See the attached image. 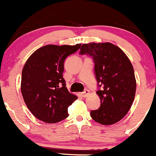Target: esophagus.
Wrapping results in <instances>:
<instances>
[{"label": "esophagus", "instance_id": "34e87169", "mask_svg": "<svg viewBox=\"0 0 156 156\" xmlns=\"http://www.w3.org/2000/svg\"><path fill=\"white\" fill-rule=\"evenodd\" d=\"M89 95H90V91H89L88 90H85L84 91H83V92H81V95L82 97H83V98L87 97Z\"/></svg>", "mask_w": 156, "mask_h": 156}]
</instances>
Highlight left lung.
<instances>
[{
	"label": "left lung",
	"instance_id": "1",
	"mask_svg": "<svg viewBox=\"0 0 156 156\" xmlns=\"http://www.w3.org/2000/svg\"><path fill=\"white\" fill-rule=\"evenodd\" d=\"M80 53L92 56L99 87L101 106L90 112L92 119L102 125H112L127 114L134 101L136 80L126 55L112 43H89L81 45Z\"/></svg>",
	"mask_w": 156,
	"mask_h": 156
}]
</instances>
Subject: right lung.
<instances>
[{
	"mask_svg": "<svg viewBox=\"0 0 156 156\" xmlns=\"http://www.w3.org/2000/svg\"><path fill=\"white\" fill-rule=\"evenodd\" d=\"M81 44L46 45L35 51L25 63L20 90L23 100L37 119L48 124L68 117V107L78 98L68 91L63 78L64 60L76 52Z\"/></svg>",
	"mask_w": 156,
	"mask_h": 156,
	"instance_id": "obj_1",
	"label": "right lung"
}]
</instances>
